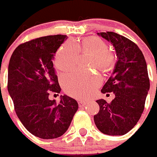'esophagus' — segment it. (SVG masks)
I'll return each mask as SVG.
<instances>
[{"label": "esophagus", "mask_w": 157, "mask_h": 157, "mask_svg": "<svg viewBox=\"0 0 157 157\" xmlns=\"http://www.w3.org/2000/svg\"><path fill=\"white\" fill-rule=\"evenodd\" d=\"M78 104L79 108H82V107H84L85 105H86V102L84 101H79Z\"/></svg>", "instance_id": "34e87169"}]
</instances>
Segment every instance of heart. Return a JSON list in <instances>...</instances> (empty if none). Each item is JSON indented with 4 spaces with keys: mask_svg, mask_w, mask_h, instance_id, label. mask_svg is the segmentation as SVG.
Instances as JSON below:
<instances>
[{
    "mask_svg": "<svg viewBox=\"0 0 157 157\" xmlns=\"http://www.w3.org/2000/svg\"><path fill=\"white\" fill-rule=\"evenodd\" d=\"M79 54H91L90 66H96L105 72L111 70L116 62L115 55L108 49L106 42L93 36L84 39L80 43L72 40L66 41L56 52L55 67L59 71L72 69L78 63ZM101 82L102 78L98 74L85 71L66 74L61 78L65 92L78 99H84L92 94Z\"/></svg>",
    "mask_w": 157,
    "mask_h": 157,
    "instance_id": "heart-1",
    "label": "heart"
}]
</instances>
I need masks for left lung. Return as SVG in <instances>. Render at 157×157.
I'll use <instances>...</instances> for the list:
<instances>
[{
	"label": "left lung",
	"mask_w": 157,
	"mask_h": 157,
	"mask_svg": "<svg viewBox=\"0 0 157 157\" xmlns=\"http://www.w3.org/2000/svg\"><path fill=\"white\" fill-rule=\"evenodd\" d=\"M114 46L117 61L112 75L101 92H114L111 103L97 100L99 112L94 116L96 127L111 136L124 135L138 122L144 109L150 89L147 63L142 51L129 39L114 32L98 33Z\"/></svg>",
	"instance_id": "8db88e82"
}]
</instances>
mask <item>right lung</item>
<instances>
[{"label":"right lung","instance_id":"right-lung-1","mask_svg":"<svg viewBox=\"0 0 157 157\" xmlns=\"http://www.w3.org/2000/svg\"><path fill=\"white\" fill-rule=\"evenodd\" d=\"M66 35L40 37L15 49L8 66L7 89L18 118L29 133L42 139H54L66 133L78 105L67 95L49 100L61 88L53 68L54 54Z\"/></svg>","mask_w":157,"mask_h":157}]
</instances>
